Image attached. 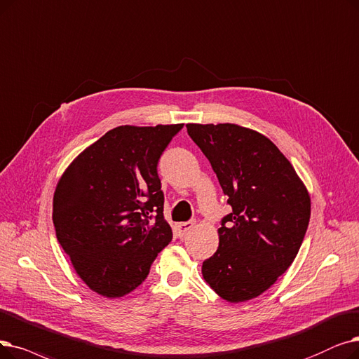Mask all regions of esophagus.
<instances>
[{
	"instance_id": "34e87169",
	"label": "esophagus",
	"mask_w": 359,
	"mask_h": 359,
	"mask_svg": "<svg viewBox=\"0 0 359 359\" xmlns=\"http://www.w3.org/2000/svg\"><path fill=\"white\" fill-rule=\"evenodd\" d=\"M195 226L194 222H184V223H177L176 229L180 233V235H184V233H188L189 230H192V227Z\"/></svg>"
}]
</instances>
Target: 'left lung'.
Here are the masks:
<instances>
[{"mask_svg": "<svg viewBox=\"0 0 359 359\" xmlns=\"http://www.w3.org/2000/svg\"><path fill=\"white\" fill-rule=\"evenodd\" d=\"M186 128L233 210L217 230V252L202 264V276L227 302L254 299L299 252L311 215L308 189L262 133L235 123H188Z\"/></svg>", "mask_w": 359, "mask_h": 359, "instance_id": "8db88e82", "label": "left lung"}]
</instances>
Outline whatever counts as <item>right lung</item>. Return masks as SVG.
<instances>
[{
	"instance_id": "add662e5",
	"label": "right lung",
	"mask_w": 359,
	"mask_h": 359,
	"mask_svg": "<svg viewBox=\"0 0 359 359\" xmlns=\"http://www.w3.org/2000/svg\"><path fill=\"white\" fill-rule=\"evenodd\" d=\"M182 128H114L77 155L57 183V239L83 283L105 298L135 290L173 238L157 164Z\"/></svg>"
}]
</instances>
